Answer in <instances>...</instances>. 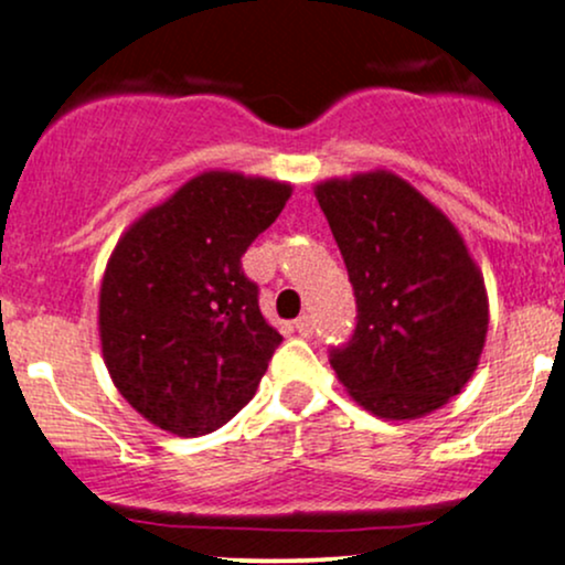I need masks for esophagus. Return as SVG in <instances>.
<instances>
[{
	"label": "esophagus",
	"mask_w": 565,
	"mask_h": 565,
	"mask_svg": "<svg viewBox=\"0 0 565 565\" xmlns=\"http://www.w3.org/2000/svg\"><path fill=\"white\" fill-rule=\"evenodd\" d=\"M295 329L302 337H310V334H313V319H310V316H300V319L295 321Z\"/></svg>",
	"instance_id": "esophagus-1"
}]
</instances>
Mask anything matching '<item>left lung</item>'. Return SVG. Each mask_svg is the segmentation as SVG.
I'll use <instances>...</instances> for the list:
<instances>
[{"mask_svg":"<svg viewBox=\"0 0 565 565\" xmlns=\"http://www.w3.org/2000/svg\"><path fill=\"white\" fill-rule=\"evenodd\" d=\"M355 295V332L329 364L359 406L417 419L454 398L483 353L489 297L451 220L398 174L316 185Z\"/></svg>","mask_w":565,"mask_h":565,"instance_id":"1","label":"left lung"}]
</instances>
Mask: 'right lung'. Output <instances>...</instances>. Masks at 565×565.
Returning a JSON list of instances; mask_svg holds the SVG:
<instances>
[{
  "label": "right lung",
  "instance_id": "add662e5",
  "mask_svg": "<svg viewBox=\"0 0 565 565\" xmlns=\"http://www.w3.org/2000/svg\"><path fill=\"white\" fill-rule=\"evenodd\" d=\"M289 196L278 180L201 172L114 246L97 305L103 361L151 425L196 438L252 401L281 334L242 257Z\"/></svg>",
  "mask_w": 565,
  "mask_h": 565
}]
</instances>
